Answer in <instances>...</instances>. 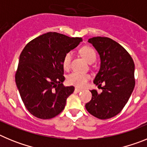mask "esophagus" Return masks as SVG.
<instances>
[{
    "label": "esophagus",
    "instance_id": "obj_1",
    "mask_svg": "<svg viewBox=\"0 0 147 147\" xmlns=\"http://www.w3.org/2000/svg\"><path fill=\"white\" fill-rule=\"evenodd\" d=\"M75 91L77 92V93H79V92L82 91V89H80V88H75Z\"/></svg>",
    "mask_w": 147,
    "mask_h": 147
}]
</instances>
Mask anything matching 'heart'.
<instances>
[{
    "label": "heart",
    "mask_w": 147,
    "mask_h": 147,
    "mask_svg": "<svg viewBox=\"0 0 147 147\" xmlns=\"http://www.w3.org/2000/svg\"><path fill=\"white\" fill-rule=\"evenodd\" d=\"M80 54L84 59L89 63H93L96 60V53L94 49L90 46H84L80 49ZM72 58L71 52H67L65 55L63 60H62V66L64 69L67 71L70 68L71 61ZM90 79V75L88 74H82V73L73 72L68 75L67 78V82L70 85H74L76 87H83L86 85L87 82Z\"/></svg>",
    "instance_id": "obj_1"
}]
</instances>
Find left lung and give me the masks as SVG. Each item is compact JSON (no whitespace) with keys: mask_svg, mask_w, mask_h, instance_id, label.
<instances>
[{"mask_svg":"<svg viewBox=\"0 0 147 147\" xmlns=\"http://www.w3.org/2000/svg\"><path fill=\"white\" fill-rule=\"evenodd\" d=\"M99 54L101 66L91 90L92 98L85 105L88 113L99 119L113 117L128 102L135 84V64L126 49L112 39L95 37L88 40Z\"/></svg>","mask_w":147,"mask_h":147,"instance_id":"1","label":"left lung"}]
</instances>
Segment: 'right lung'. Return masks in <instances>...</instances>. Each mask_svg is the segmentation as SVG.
Segmentation results:
<instances>
[{
  "mask_svg": "<svg viewBox=\"0 0 147 147\" xmlns=\"http://www.w3.org/2000/svg\"><path fill=\"white\" fill-rule=\"evenodd\" d=\"M82 41L57 32H48L30 41L22 51L15 82L23 104L31 114L50 119L64 110L74 87H65L62 60Z\"/></svg>",
  "mask_w": 147,
  "mask_h": 147,
  "instance_id": "add662e5",
  "label": "right lung"
}]
</instances>
